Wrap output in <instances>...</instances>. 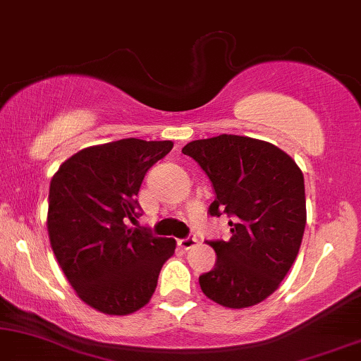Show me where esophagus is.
Returning a JSON list of instances; mask_svg holds the SVG:
<instances>
[{
  "instance_id": "1",
  "label": "esophagus",
  "mask_w": 361,
  "mask_h": 361,
  "mask_svg": "<svg viewBox=\"0 0 361 361\" xmlns=\"http://www.w3.org/2000/svg\"><path fill=\"white\" fill-rule=\"evenodd\" d=\"M197 243H199V240H197L195 235H189L187 238L177 240V245H179L180 248H184V250H189V248H192V246H195Z\"/></svg>"
}]
</instances>
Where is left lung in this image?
Returning <instances> with one entry per match:
<instances>
[{"mask_svg":"<svg viewBox=\"0 0 361 361\" xmlns=\"http://www.w3.org/2000/svg\"><path fill=\"white\" fill-rule=\"evenodd\" d=\"M182 152L214 185L209 214L231 219L230 240L209 241L216 261L199 278L202 293L230 309L259 304L299 253L307 220L302 171L278 146L248 136L197 140Z\"/></svg>","mask_w":361,"mask_h":361,"instance_id":"1","label":"left lung"}]
</instances>
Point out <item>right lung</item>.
I'll use <instances>...</instances> for the list:
<instances>
[{"instance_id":"obj_1","label":"right lung","mask_w":361,"mask_h":361,"mask_svg":"<svg viewBox=\"0 0 361 361\" xmlns=\"http://www.w3.org/2000/svg\"><path fill=\"white\" fill-rule=\"evenodd\" d=\"M172 141L136 137L90 146L63 162L49 189L47 231L54 255L78 298L108 315L149 302L176 240L128 228L146 172Z\"/></svg>"}]
</instances>
